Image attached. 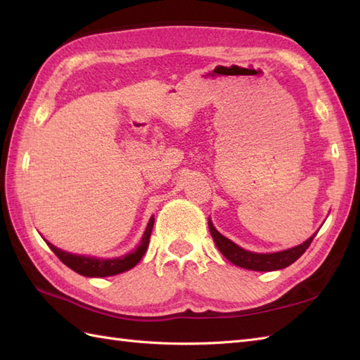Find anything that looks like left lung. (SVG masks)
I'll return each mask as SVG.
<instances>
[{
  "label": "left lung",
  "instance_id": "left-lung-1",
  "mask_svg": "<svg viewBox=\"0 0 360 360\" xmlns=\"http://www.w3.org/2000/svg\"><path fill=\"white\" fill-rule=\"evenodd\" d=\"M209 229L212 233V238L215 241L217 248L219 249L221 254H223L229 262L244 267V269H250V271H278L283 269V267H288L289 264H292L295 259L300 258L304 250L309 248V244L314 240L316 235H312L309 240L304 241L303 244L292 249L283 250V252H275V254H254V252L244 250L240 246H236L235 243H232L226 236L221 235L215 227H213L212 221L209 219Z\"/></svg>",
  "mask_w": 360,
  "mask_h": 360
}]
</instances>
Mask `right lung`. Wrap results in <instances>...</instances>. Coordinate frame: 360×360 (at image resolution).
Returning a JSON list of instances; mask_svg holds the SVG:
<instances>
[{"label": "right lung", "instance_id": "add662e5", "mask_svg": "<svg viewBox=\"0 0 360 360\" xmlns=\"http://www.w3.org/2000/svg\"><path fill=\"white\" fill-rule=\"evenodd\" d=\"M153 224H155V218L151 217L147 229H145V233L142 236L139 246H137L133 252H129L128 255L120 257V258H112V259H98V258H91V257L72 255L70 252H65L62 249H57L56 246H52V244L48 241L46 243L49 244V248L52 249L53 254L60 258V262L65 263L68 267H71V269L77 274L85 275V277H110V275H116V274L131 269V267H134L141 262L148 248Z\"/></svg>", "mask_w": 360, "mask_h": 360}]
</instances>
